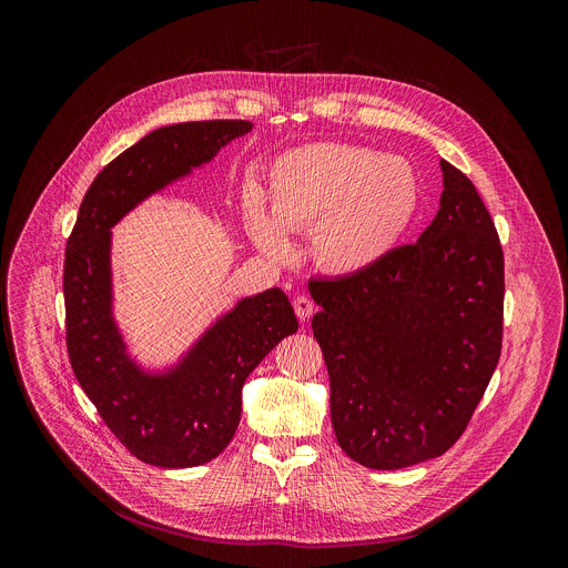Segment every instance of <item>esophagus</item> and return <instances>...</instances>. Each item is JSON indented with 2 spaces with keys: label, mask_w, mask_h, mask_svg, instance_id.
<instances>
[{
  "label": "esophagus",
  "mask_w": 568,
  "mask_h": 568,
  "mask_svg": "<svg viewBox=\"0 0 568 568\" xmlns=\"http://www.w3.org/2000/svg\"><path fill=\"white\" fill-rule=\"evenodd\" d=\"M294 312H296V316H298L301 321L310 318L312 312H314V301H312L310 296H305V294H298V296L294 298Z\"/></svg>",
  "instance_id": "1"
}]
</instances>
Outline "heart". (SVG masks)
Wrapping results in <instances>:
<instances>
[{"label":"heart","instance_id":"obj_1","mask_svg":"<svg viewBox=\"0 0 568 568\" xmlns=\"http://www.w3.org/2000/svg\"><path fill=\"white\" fill-rule=\"evenodd\" d=\"M276 225L254 215L263 252H290L284 231H307L316 265L362 274L379 265L409 229L418 209V178L409 161L351 143H312L276 159L270 180Z\"/></svg>","mask_w":568,"mask_h":568}]
</instances>
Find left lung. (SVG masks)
Segmentation results:
<instances>
[{"instance_id":"left-lung-1","label":"left lung","mask_w":568,"mask_h":568,"mask_svg":"<svg viewBox=\"0 0 568 568\" xmlns=\"http://www.w3.org/2000/svg\"><path fill=\"white\" fill-rule=\"evenodd\" d=\"M440 166V209L418 242L368 272L307 283L337 443L373 469L443 456L501 357V240L471 180Z\"/></svg>"}]
</instances>
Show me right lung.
<instances>
[{
    "mask_svg": "<svg viewBox=\"0 0 568 568\" xmlns=\"http://www.w3.org/2000/svg\"><path fill=\"white\" fill-rule=\"evenodd\" d=\"M252 128L191 121L152 130L97 175L67 240L62 292L73 375L119 443L148 465L195 467L215 458L237 429L242 384L298 331V321L285 292L267 290L220 318L178 371L143 375L128 359L110 312V229Z\"/></svg>",
    "mask_w": 568,
    "mask_h": 568,
    "instance_id": "add662e5",
    "label": "right lung"
}]
</instances>
